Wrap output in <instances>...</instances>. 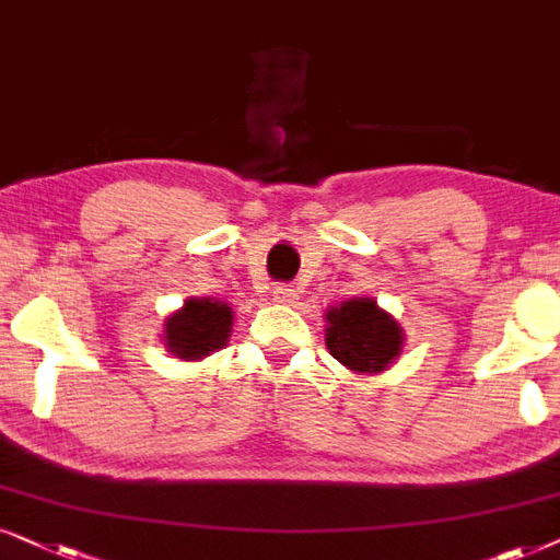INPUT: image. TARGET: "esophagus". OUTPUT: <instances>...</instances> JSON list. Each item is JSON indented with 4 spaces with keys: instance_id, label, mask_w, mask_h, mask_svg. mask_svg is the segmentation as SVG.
Masks as SVG:
<instances>
[{
    "instance_id": "obj_1",
    "label": "esophagus",
    "mask_w": 560,
    "mask_h": 560,
    "mask_svg": "<svg viewBox=\"0 0 560 560\" xmlns=\"http://www.w3.org/2000/svg\"><path fill=\"white\" fill-rule=\"evenodd\" d=\"M273 300L279 304H292L296 300V289H292L289 284L273 287Z\"/></svg>"
}]
</instances>
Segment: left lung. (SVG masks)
<instances>
[{"label":"left lung","instance_id":"obj_1","mask_svg":"<svg viewBox=\"0 0 560 560\" xmlns=\"http://www.w3.org/2000/svg\"><path fill=\"white\" fill-rule=\"evenodd\" d=\"M325 346L355 374H378L401 353L405 332L389 312L369 296H353L327 310Z\"/></svg>","mask_w":560,"mask_h":560}]
</instances>
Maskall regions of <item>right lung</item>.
Wrapping results in <instances>:
<instances>
[{"label": "right lung", "mask_w": 560, "mask_h": 560, "mask_svg": "<svg viewBox=\"0 0 560 560\" xmlns=\"http://www.w3.org/2000/svg\"><path fill=\"white\" fill-rule=\"evenodd\" d=\"M230 327H233V310L228 302L191 296L182 310H176L166 319L163 340H166L168 353L184 358V361H199L225 346Z\"/></svg>", "instance_id": "obj_1"}]
</instances>
